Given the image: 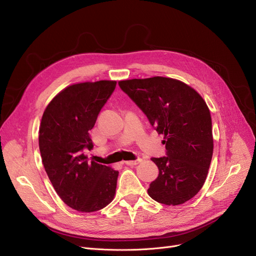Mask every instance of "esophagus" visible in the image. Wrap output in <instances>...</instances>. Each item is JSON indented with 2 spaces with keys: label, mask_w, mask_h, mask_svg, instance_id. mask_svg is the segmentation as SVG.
<instances>
[{
  "label": "esophagus",
  "mask_w": 256,
  "mask_h": 256,
  "mask_svg": "<svg viewBox=\"0 0 256 256\" xmlns=\"http://www.w3.org/2000/svg\"><path fill=\"white\" fill-rule=\"evenodd\" d=\"M138 162H140V158H138V160H134V161H125L124 163L128 166H134V165L138 164Z\"/></svg>",
  "instance_id": "obj_1"
}]
</instances>
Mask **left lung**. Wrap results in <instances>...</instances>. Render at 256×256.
Listing matches in <instances>:
<instances>
[{
  "label": "left lung",
  "instance_id": "1",
  "mask_svg": "<svg viewBox=\"0 0 256 256\" xmlns=\"http://www.w3.org/2000/svg\"><path fill=\"white\" fill-rule=\"evenodd\" d=\"M158 134L166 156L152 158L158 178L148 195L158 204L179 206L204 186L212 161V118L200 94L177 79L156 76L118 82Z\"/></svg>",
  "mask_w": 256,
  "mask_h": 256
}]
</instances>
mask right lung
<instances>
[{
    "mask_svg": "<svg viewBox=\"0 0 256 256\" xmlns=\"http://www.w3.org/2000/svg\"><path fill=\"white\" fill-rule=\"evenodd\" d=\"M116 82L100 80L66 86L43 112L39 128L42 163L58 196L78 212L107 206L116 195L118 172L88 160L93 148L89 131Z\"/></svg>",
    "mask_w": 256,
    "mask_h": 256,
    "instance_id": "add662e5",
    "label": "right lung"
}]
</instances>
